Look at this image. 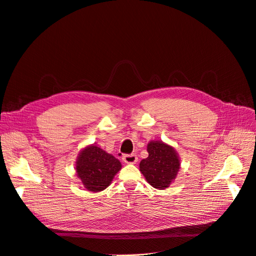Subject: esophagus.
Instances as JSON below:
<instances>
[{
    "label": "esophagus",
    "mask_w": 256,
    "mask_h": 256,
    "mask_svg": "<svg viewBox=\"0 0 256 256\" xmlns=\"http://www.w3.org/2000/svg\"><path fill=\"white\" fill-rule=\"evenodd\" d=\"M122 160L126 164H136L138 162V158L134 153H132V154H124Z\"/></svg>",
    "instance_id": "1"
}]
</instances>
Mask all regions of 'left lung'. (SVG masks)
Listing matches in <instances>:
<instances>
[{"mask_svg":"<svg viewBox=\"0 0 256 256\" xmlns=\"http://www.w3.org/2000/svg\"><path fill=\"white\" fill-rule=\"evenodd\" d=\"M148 158L140 162V171L147 182L158 190L168 188L180 168L176 150L162 141H151L147 145Z\"/></svg>","mask_w":256,"mask_h":256,"instance_id":"8db88e82","label":"left lung"}]
</instances>
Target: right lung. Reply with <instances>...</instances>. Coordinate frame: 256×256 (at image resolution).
I'll list each match as a JSON object with an SVG mask.
<instances>
[{"label":"right lung","instance_id":"1","mask_svg":"<svg viewBox=\"0 0 256 256\" xmlns=\"http://www.w3.org/2000/svg\"><path fill=\"white\" fill-rule=\"evenodd\" d=\"M120 168V162L96 145L81 150L76 162L78 178L85 188L94 192L107 188Z\"/></svg>","mask_w":256,"mask_h":256}]
</instances>
